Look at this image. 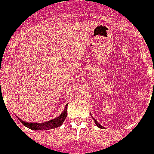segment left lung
<instances>
[{
  "instance_id": "8db88e82",
  "label": "left lung",
  "mask_w": 154,
  "mask_h": 154,
  "mask_svg": "<svg viewBox=\"0 0 154 154\" xmlns=\"http://www.w3.org/2000/svg\"><path fill=\"white\" fill-rule=\"evenodd\" d=\"M92 118H93V117H92ZM93 119H94V123H95V124H96V125H97V127L100 128H103V126H101V125H100V124H99V123H98V122H97L96 119H94V118H93Z\"/></svg>"
}]
</instances>
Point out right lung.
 <instances>
[{
    "instance_id": "obj_1",
    "label": "right lung",
    "mask_w": 154,
    "mask_h": 154,
    "mask_svg": "<svg viewBox=\"0 0 154 154\" xmlns=\"http://www.w3.org/2000/svg\"><path fill=\"white\" fill-rule=\"evenodd\" d=\"M67 106L68 104H66L65 107V109L63 110L61 114H60V116L54 118L51 120H49L45 123H29L26 121L21 120L19 119V120L24 124V126L29 128L30 129L32 130H48V129H52V128H56L58 127H60L62 124L64 123L65 118L67 116Z\"/></svg>"
}]
</instances>
